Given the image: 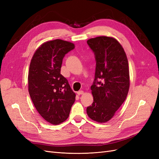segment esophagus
Here are the masks:
<instances>
[{
    "label": "esophagus",
    "mask_w": 159,
    "mask_h": 159,
    "mask_svg": "<svg viewBox=\"0 0 159 159\" xmlns=\"http://www.w3.org/2000/svg\"><path fill=\"white\" fill-rule=\"evenodd\" d=\"M77 93H78L79 95H82V94H84V91H82V90L78 91V92H77Z\"/></svg>",
    "instance_id": "obj_1"
}]
</instances>
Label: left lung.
Returning <instances> with one entry per match:
<instances>
[{"label": "left lung", "instance_id": "obj_1", "mask_svg": "<svg viewBox=\"0 0 159 159\" xmlns=\"http://www.w3.org/2000/svg\"><path fill=\"white\" fill-rule=\"evenodd\" d=\"M96 61L95 79L91 86L93 102L87 114L98 123L111 119L125 100L129 89L127 57L113 38L99 36L87 41Z\"/></svg>", "mask_w": 159, "mask_h": 159}]
</instances>
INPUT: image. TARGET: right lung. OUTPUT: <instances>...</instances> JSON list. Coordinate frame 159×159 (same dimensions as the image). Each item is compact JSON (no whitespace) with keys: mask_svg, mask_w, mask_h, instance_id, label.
Instances as JSON below:
<instances>
[{"mask_svg":"<svg viewBox=\"0 0 159 159\" xmlns=\"http://www.w3.org/2000/svg\"><path fill=\"white\" fill-rule=\"evenodd\" d=\"M73 43L60 39L46 42L35 52L28 72V91L38 112L46 121L58 125L68 119L75 94L60 74L65 55Z\"/></svg>","mask_w":159,"mask_h":159,"instance_id":"obj_1","label":"right lung"}]
</instances>
